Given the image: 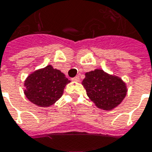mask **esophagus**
Segmentation results:
<instances>
[{
  "instance_id": "1",
  "label": "esophagus",
  "mask_w": 152,
  "mask_h": 152,
  "mask_svg": "<svg viewBox=\"0 0 152 152\" xmlns=\"http://www.w3.org/2000/svg\"><path fill=\"white\" fill-rule=\"evenodd\" d=\"M72 80H73V81H75V82H80V76H75Z\"/></svg>"
}]
</instances>
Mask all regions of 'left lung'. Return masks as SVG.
<instances>
[{
    "instance_id": "1",
    "label": "left lung",
    "mask_w": 152,
    "mask_h": 152,
    "mask_svg": "<svg viewBox=\"0 0 152 152\" xmlns=\"http://www.w3.org/2000/svg\"><path fill=\"white\" fill-rule=\"evenodd\" d=\"M82 84L90 100L104 110L116 108L127 93L126 84L121 78L109 75L102 69L87 72Z\"/></svg>"
}]
</instances>
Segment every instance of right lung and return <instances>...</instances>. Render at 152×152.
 I'll list each match as a JSON object with an SVG mask.
<instances>
[{
    "label": "right lung",
    "mask_w": 152,
    "mask_h": 152,
    "mask_svg": "<svg viewBox=\"0 0 152 152\" xmlns=\"http://www.w3.org/2000/svg\"><path fill=\"white\" fill-rule=\"evenodd\" d=\"M69 82L60 70L48 65L27 77L24 83V94L35 105L48 107L62 96L66 84Z\"/></svg>",
    "instance_id": "1"
}]
</instances>
